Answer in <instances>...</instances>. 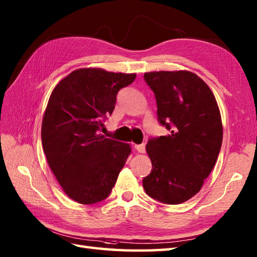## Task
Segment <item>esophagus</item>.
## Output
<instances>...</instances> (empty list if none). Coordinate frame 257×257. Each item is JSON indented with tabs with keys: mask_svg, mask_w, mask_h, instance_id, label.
Instances as JSON below:
<instances>
[{
	"mask_svg": "<svg viewBox=\"0 0 257 257\" xmlns=\"http://www.w3.org/2000/svg\"><path fill=\"white\" fill-rule=\"evenodd\" d=\"M135 149L137 150L140 154H145L146 151V146L145 144H141V145H135Z\"/></svg>",
	"mask_w": 257,
	"mask_h": 257,
	"instance_id": "1",
	"label": "esophagus"
}]
</instances>
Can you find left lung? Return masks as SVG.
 Segmentation results:
<instances>
[{
    "instance_id": "1",
    "label": "left lung",
    "mask_w": 257,
    "mask_h": 257,
    "mask_svg": "<svg viewBox=\"0 0 257 257\" xmlns=\"http://www.w3.org/2000/svg\"><path fill=\"white\" fill-rule=\"evenodd\" d=\"M154 90L158 118L170 134L146 146L152 169L146 193L166 204H180L201 190L222 145L219 106L205 81L189 70L145 73Z\"/></svg>"
}]
</instances>
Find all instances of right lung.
Returning <instances> with one entry per match:
<instances>
[{
    "instance_id": "1",
    "label": "right lung",
    "mask_w": 257,
    "mask_h": 257,
    "mask_svg": "<svg viewBox=\"0 0 257 257\" xmlns=\"http://www.w3.org/2000/svg\"><path fill=\"white\" fill-rule=\"evenodd\" d=\"M135 73L79 68L53 89L42 121V144L52 172L65 193L80 204L110 194L132 147L99 134L111 113L117 92Z\"/></svg>"
}]
</instances>
